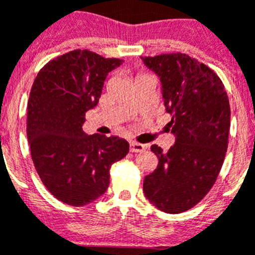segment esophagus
Wrapping results in <instances>:
<instances>
[{
  "label": "esophagus",
  "instance_id": "1",
  "mask_svg": "<svg viewBox=\"0 0 255 255\" xmlns=\"http://www.w3.org/2000/svg\"><path fill=\"white\" fill-rule=\"evenodd\" d=\"M145 150V145L140 143H136V141H131L130 143V152L132 153H138V152H143Z\"/></svg>",
  "mask_w": 255,
  "mask_h": 255
}]
</instances>
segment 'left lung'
Here are the masks:
<instances>
[{"mask_svg": "<svg viewBox=\"0 0 255 255\" xmlns=\"http://www.w3.org/2000/svg\"><path fill=\"white\" fill-rule=\"evenodd\" d=\"M159 78L175 144L152 152L158 166L144 177V195L166 213H181L203 199L218 176L227 150L230 103L225 87L204 64L184 53L141 57Z\"/></svg>", "mask_w": 255, "mask_h": 255, "instance_id": "obj_1", "label": "left lung"}]
</instances>
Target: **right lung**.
Returning a JSON list of instances; mask_svg holds the SVG:
<instances>
[{"label": "right lung", "mask_w": 255, "mask_h": 255, "mask_svg": "<svg viewBox=\"0 0 255 255\" xmlns=\"http://www.w3.org/2000/svg\"><path fill=\"white\" fill-rule=\"evenodd\" d=\"M121 64L120 58L75 49L49 61L33 83L26 121L31 159L62 203L83 207L102 197L110 168L129 152L125 139L83 130L85 112L98 105L108 73Z\"/></svg>", "instance_id": "add662e5"}]
</instances>
